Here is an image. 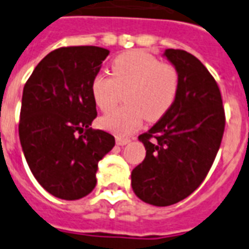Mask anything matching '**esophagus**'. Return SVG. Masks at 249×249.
I'll list each match as a JSON object with an SVG mask.
<instances>
[{"label":"esophagus","instance_id":"34e87169","mask_svg":"<svg viewBox=\"0 0 249 249\" xmlns=\"http://www.w3.org/2000/svg\"><path fill=\"white\" fill-rule=\"evenodd\" d=\"M115 142H117V145H126V144H128L130 142V139H123V138H117L115 139Z\"/></svg>","mask_w":249,"mask_h":249}]
</instances>
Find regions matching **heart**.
<instances>
[{"mask_svg":"<svg viewBox=\"0 0 249 249\" xmlns=\"http://www.w3.org/2000/svg\"><path fill=\"white\" fill-rule=\"evenodd\" d=\"M111 75L97 72L90 83V93L100 110L109 111L118 103L121 90H126L127 105L100 119L105 130L127 136L142 126V119L159 121L174 105L179 92V74L169 63L155 55L131 51L115 57Z\"/></svg>","mask_w":249,"mask_h":249,"instance_id":"obj_1","label":"heart"}]
</instances>
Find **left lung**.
I'll use <instances>...</instances> for the list:
<instances>
[{"label": "left lung", "mask_w": 249, "mask_h": 249, "mask_svg": "<svg viewBox=\"0 0 249 249\" xmlns=\"http://www.w3.org/2000/svg\"><path fill=\"white\" fill-rule=\"evenodd\" d=\"M179 74L174 105L139 136L145 159L131 173V186L144 203L167 207L190 196L211 170L225 130V110L214 78L195 55L166 49Z\"/></svg>", "instance_id": "left-lung-1"}]
</instances>
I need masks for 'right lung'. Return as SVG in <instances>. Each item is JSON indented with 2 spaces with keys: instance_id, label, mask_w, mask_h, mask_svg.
I'll use <instances>...</instances> for the list:
<instances>
[{
  "instance_id": "right-lung-1",
  "label": "right lung",
  "mask_w": 249,
  "mask_h": 249,
  "mask_svg": "<svg viewBox=\"0 0 249 249\" xmlns=\"http://www.w3.org/2000/svg\"><path fill=\"white\" fill-rule=\"evenodd\" d=\"M109 51L67 46L51 52L23 88L19 139L32 174L44 190L78 200L96 187L98 161L114 136L92 130L97 115L90 83Z\"/></svg>"
}]
</instances>
